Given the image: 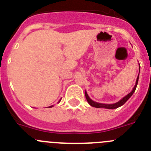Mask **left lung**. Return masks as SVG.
<instances>
[{"label": "left lung", "mask_w": 151, "mask_h": 151, "mask_svg": "<svg viewBox=\"0 0 151 151\" xmlns=\"http://www.w3.org/2000/svg\"><path fill=\"white\" fill-rule=\"evenodd\" d=\"M139 72H140V69H139ZM138 78H139V75L138 76V78H137V80H136V83H135V85H134V87L133 88L132 91L129 93V94H128L127 95L125 96V97L122 98V100H120L119 101H118V102L115 103V104H101V103H97V102H94V101H92L90 97H89V96L88 95L87 92H86V91H85V97H86V99H87V101L88 103L89 104L91 105V106H94V107H96V108H106V109H116V108H118L119 107V106H122V105L125 104L126 101H128V100L131 97H132V95L133 94V93L134 92V91H135L136 89V87H137V85H138Z\"/></svg>", "instance_id": "left-lung-1"}]
</instances>
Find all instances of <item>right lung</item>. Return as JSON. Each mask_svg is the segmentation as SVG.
I'll use <instances>...</instances> for the list:
<instances>
[{
	"mask_svg": "<svg viewBox=\"0 0 151 151\" xmlns=\"http://www.w3.org/2000/svg\"><path fill=\"white\" fill-rule=\"evenodd\" d=\"M60 101H59V102H60Z\"/></svg>",
	"mask_w": 151,
	"mask_h": 151,
	"instance_id": "1",
	"label": "right lung"
}]
</instances>
